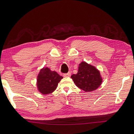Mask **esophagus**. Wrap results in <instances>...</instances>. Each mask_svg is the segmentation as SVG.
I'll return each mask as SVG.
<instances>
[{"mask_svg": "<svg viewBox=\"0 0 134 134\" xmlns=\"http://www.w3.org/2000/svg\"><path fill=\"white\" fill-rule=\"evenodd\" d=\"M70 75H71V72H67V73H64V74H63V76H64V77H70Z\"/></svg>", "mask_w": 134, "mask_h": 134, "instance_id": "34e87169", "label": "esophagus"}]
</instances>
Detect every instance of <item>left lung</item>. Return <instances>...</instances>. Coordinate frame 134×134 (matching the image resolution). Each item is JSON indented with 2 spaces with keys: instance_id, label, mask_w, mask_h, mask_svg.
I'll use <instances>...</instances> for the list:
<instances>
[{
  "instance_id": "8db88e82",
  "label": "left lung",
  "mask_w": 134,
  "mask_h": 134,
  "mask_svg": "<svg viewBox=\"0 0 134 134\" xmlns=\"http://www.w3.org/2000/svg\"><path fill=\"white\" fill-rule=\"evenodd\" d=\"M71 78L77 87L87 92L96 90L102 82L99 71L86 62L79 64L77 74H72Z\"/></svg>"
}]
</instances>
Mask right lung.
Listing matches in <instances>:
<instances>
[{"mask_svg":"<svg viewBox=\"0 0 134 134\" xmlns=\"http://www.w3.org/2000/svg\"><path fill=\"white\" fill-rule=\"evenodd\" d=\"M63 79L55 71H52L47 67L43 68L37 77V87L43 94H50L57 88L58 83Z\"/></svg>","mask_w":134,"mask_h":134,"instance_id":"right-lung-1","label":"right lung"}]
</instances>
